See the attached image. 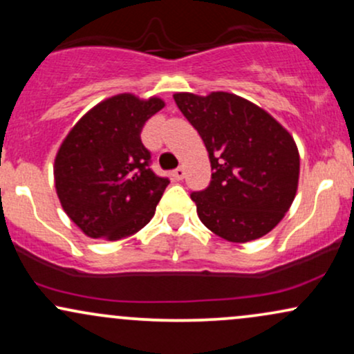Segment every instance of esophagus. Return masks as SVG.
<instances>
[{
	"label": "esophagus",
	"mask_w": 354,
	"mask_h": 354,
	"mask_svg": "<svg viewBox=\"0 0 354 354\" xmlns=\"http://www.w3.org/2000/svg\"><path fill=\"white\" fill-rule=\"evenodd\" d=\"M171 176H173L176 181H181L183 178H185V169H183V168H176V169H174V171L171 173Z\"/></svg>",
	"instance_id": "1"
}]
</instances>
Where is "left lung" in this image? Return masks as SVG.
<instances>
[{
  "label": "left lung",
  "instance_id": "1",
  "mask_svg": "<svg viewBox=\"0 0 354 354\" xmlns=\"http://www.w3.org/2000/svg\"><path fill=\"white\" fill-rule=\"evenodd\" d=\"M173 98L209 154V186L191 193L201 223L231 243L265 236L298 189L293 136L270 113L233 93H174Z\"/></svg>",
  "mask_w": 354,
  "mask_h": 354
}]
</instances>
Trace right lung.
<instances>
[{
  "instance_id": "add662e5",
  "label": "right lung",
  "mask_w": 354,
  "mask_h": 354,
  "mask_svg": "<svg viewBox=\"0 0 354 354\" xmlns=\"http://www.w3.org/2000/svg\"><path fill=\"white\" fill-rule=\"evenodd\" d=\"M161 98L121 93L93 106L71 128L55 158V186L64 213L89 238L131 236L149 223L168 178L149 168L141 143Z\"/></svg>"
}]
</instances>
